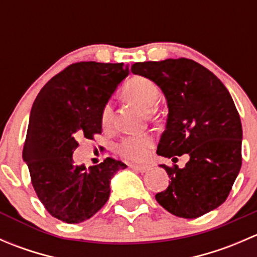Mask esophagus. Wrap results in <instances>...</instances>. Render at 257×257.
Wrapping results in <instances>:
<instances>
[{"instance_id": "obj_1", "label": "esophagus", "mask_w": 257, "mask_h": 257, "mask_svg": "<svg viewBox=\"0 0 257 257\" xmlns=\"http://www.w3.org/2000/svg\"><path fill=\"white\" fill-rule=\"evenodd\" d=\"M132 169H134L136 172H139V173H145L148 172V170L150 169V165H138V164H133L131 165Z\"/></svg>"}]
</instances>
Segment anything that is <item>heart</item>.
Returning a JSON list of instances; mask_svg holds the SVG:
<instances>
[{"instance_id":"1","label":"heart","mask_w":257,"mask_h":257,"mask_svg":"<svg viewBox=\"0 0 257 257\" xmlns=\"http://www.w3.org/2000/svg\"><path fill=\"white\" fill-rule=\"evenodd\" d=\"M123 93L129 100L134 102L145 110H149L159 97L158 85L152 79L147 77L137 76L133 77L124 84ZM100 121L103 128L109 129L113 123V108L110 103L103 107L100 114ZM153 147V138L148 134L126 137L119 144L118 152L124 158L134 162H142L149 154V150Z\"/></svg>"}]
</instances>
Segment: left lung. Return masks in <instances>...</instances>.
Returning a JSON list of instances; mask_svg holds the SVG:
<instances>
[{
	"label": "left lung",
	"mask_w": 257,
	"mask_h": 257,
	"mask_svg": "<svg viewBox=\"0 0 257 257\" xmlns=\"http://www.w3.org/2000/svg\"><path fill=\"white\" fill-rule=\"evenodd\" d=\"M132 72L152 79L168 104L165 131L157 153L177 159L190 157L184 168L159 165L169 186L155 195L170 214L195 219L219 208L241 168L242 126L229 90L214 73L188 58L139 62Z\"/></svg>",
	"instance_id": "8db88e82"
}]
</instances>
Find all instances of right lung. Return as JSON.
<instances>
[{"label": "right lung", "mask_w": 257, "mask_h": 257, "mask_svg": "<svg viewBox=\"0 0 257 257\" xmlns=\"http://www.w3.org/2000/svg\"><path fill=\"white\" fill-rule=\"evenodd\" d=\"M129 74L123 63L79 62L46 83L32 105L23 162L38 199L52 216L68 224L90 219L109 199L110 180L126 165L107 158L77 165V139L102 133L100 114Z\"/></svg>", "instance_id": "obj_1"}]
</instances>
